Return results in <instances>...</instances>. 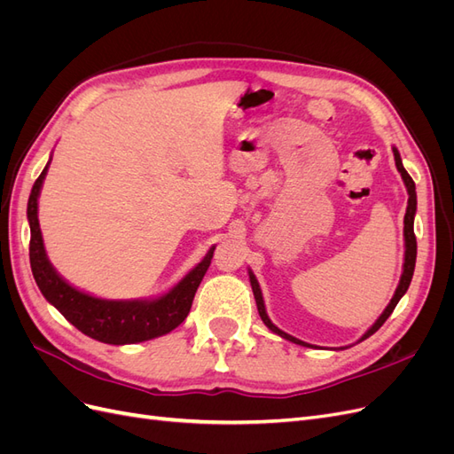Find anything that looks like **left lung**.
I'll return each mask as SVG.
<instances>
[{
	"label": "left lung",
	"instance_id": "8db88e82",
	"mask_svg": "<svg viewBox=\"0 0 454 454\" xmlns=\"http://www.w3.org/2000/svg\"><path fill=\"white\" fill-rule=\"evenodd\" d=\"M392 151H394V159H395L397 172L402 174V180H403V184H405V187H407V193H409L407 212H405V219H403V225H405V227H403V237H405V261H403V272H402L400 284H397V287H395V294H394V297L390 299L388 307L384 309V312L379 316V320L367 329V332L362 335V339H360L358 342H362L364 339H367V337L373 335V333L377 332V329H379L384 322L388 320V316L394 312L395 305L400 303V299L405 295L407 287H409V284H411V278H413V272H415V261H417V239H415L413 223H415V212H417V191H415V182H413V177H411V176L407 174V170L403 168V162H402V157H400V151H397L395 147H392ZM248 274H250V284H252V290H254V297H255V303H257V310H259V316H261V320H263V324L270 329L272 333L280 335L282 339L292 340V342H295V345H301V347H312V345H309V342H305V340H299V339H295V337H292V335L284 333L282 329H278L277 325H274V324L270 322V318L267 316V310H265L263 294H261L259 282H257V278L254 277V272H252V270H248Z\"/></svg>",
	"mask_w": 454,
	"mask_h": 454
}]
</instances>
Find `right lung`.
Wrapping results in <instances>:
<instances>
[{
  "instance_id": "right-lung-1",
  "label": "right lung",
  "mask_w": 454,
  "mask_h": 454,
  "mask_svg": "<svg viewBox=\"0 0 454 454\" xmlns=\"http://www.w3.org/2000/svg\"><path fill=\"white\" fill-rule=\"evenodd\" d=\"M49 164L35 180L28 200L30 222V265L35 284L49 303L59 309L64 318L85 333L107 345H134L170 333L180 325L193 305L197 287L212 263L215 246L200 263L187 272L168 294L157 299L109 301L75 290L54 270L45 254L37 219V199L47 176Z\"/></svg>"
}]
</instances>
